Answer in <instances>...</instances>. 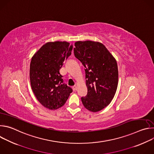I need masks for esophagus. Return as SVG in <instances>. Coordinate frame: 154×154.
Wrapping results in <instances>:
<instances>
[{
    "label": "esophagus",
    "mask_w": 154,
    "mask_h": 154,
    "mask_svg": "<svg viewBox=\"0 0 154 154\" xmlns=\"http://www.w3.org/2000/svg\"><path fill=\"white\" fill-rule=\"evenodd\" d=\"M72 89H73V90H74V91H76V90H77V86L76 85L72 87Z\"/></svg>",
    "instance_id": "1"
}]
</instances>
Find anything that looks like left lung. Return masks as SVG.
I'll list each match as a JSON object with an SVG mask.
<instances>
[{
  "label": "left lung",
  "mask_w": 154,
  "mask_h": 154,
  "mask_svg": "<svg viewBox=\"0 0 154 154\" xmlns=\"http://www.w3.org/2000/svg\"><path fill=\"white\" fill-rule=\"evenodd\" d=\"M74 53L85 67L87 94L82 97L84 106L99 112L111 102L118 83L116 60L102 44L91 41L75 42Z\"/></svg>",
  "instance_id": "8db88e82"
}]
</instances>
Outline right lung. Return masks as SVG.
<instances>
[{
	"instance_id": "obj_1",
	"label": "right lung",
	"mask_w": 154,
	"mask_h": 154,
	"mask_svg": "<svg viewBox=\"0 0 154 154\" xmlns=\"http://www.w3.org/2000/svg\"><path fill=\"white\" fill-rule=\"evenodd\" d=\"M72 46L65 41L48 42L32 58L30 80L38 100L45 107L56 109L66 102L72 89L60 73L63 62L71 55Z\"/></svg>"
}]
</instances>
